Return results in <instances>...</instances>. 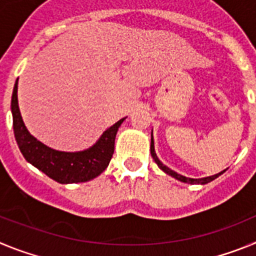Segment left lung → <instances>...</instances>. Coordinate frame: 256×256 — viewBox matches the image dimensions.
I'll use <instances>...</instances> for the list:
<instances>
[{
  "label": "left lung",
  "mask_w": 256,
  "mask_h": 256,
  "mask_svg": "<svg viewBox=\"0 0 256 256\" xmlns=\"http://www.w3.org/2000/svg\"><path fill=\"white\" fill-rule=\"evenodd\" d=\"M150 151H151V156H152V159L155 160V162L158 164V166H159L160 169H162L164 173L169 174L170 177L176 178L177 180H180V182L183 183H190V184H206V183L212 182V180H214L216 178H218L220 174L224 173L226 170H222L219 172V173L214 174V176H210V177H205V178H188V177H184V176H180V174H178L177 172L172 170L170 168H168L166 165L162 164V162L159 160V158H158V155H156L155 152V146H154V137H152V132H151V146H150Z\"/></svg>",
  "instance_id": "1"
}]
</instances>
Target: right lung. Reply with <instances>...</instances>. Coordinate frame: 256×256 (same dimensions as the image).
Masks as SVG:
<instances>
[{"label": "right lung", "mask_w": 256, "mask_h": 256, "mask_svg": "<svg viewBox=\"0 0 256 256\" xmlns=\"http://www.w3.org/2000/svg\"><path fill=\"white\" fill-rule=\"evenodd\" d=\"M11 114L14 134L22 156L33 166L61 184L88 182L100 176L112 160L116 132L126 120V118H123L108 128L91 148L68 152L48 148L26 130L18 104V80L14 86L11 97Z\"/></svg>", "instance_id": "obj_1"}]
</instances>
